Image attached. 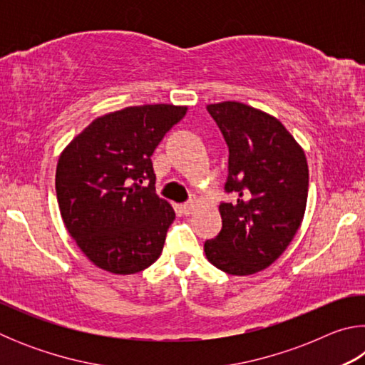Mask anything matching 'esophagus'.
Returning a JSON list of instances; mask_svg holds the SVG:
<instances>
[{
    "label": "esophagus",
    "instance_id": "34e87169",
    "mask_svg": "<svg viewBox=\"0 0 365 365\" xmlns=\"http://www.w3.org/2000/svg\"><path fill=\"white\" fill-rule=\"evenodd\" d=\"M193 207H195V202H193V201H187V202H183V205L180 206L182 212H183L185 215H190L191 211H193Z\"/></svg>",
    "mask_w": 365,
    "mask_h": 365
}]
</instances>
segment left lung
<instances>
[{
	"mask_svg": "<svg viewBox=\"0 0 365 365\" xmlns=\"http://www.w3.org/2000/svg\"><path fill=\"white\" fill-rule=\"evenodd\" d=\"M228 146L219 206L222 230L206 240L207 261L230 275H251L279 259L304 217L309 169L304 151L280 120L225 101L206 108Z\"/></svg>",
	"mask_w": 365,
	"mask_h": 365,
	"instance_id": "obj_1",
	"label": "left lung"
}]
</instances>
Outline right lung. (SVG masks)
<instances>
[{"label": "right lung", "instance_id": "obj_1", "mask_svg": "<svg viewBox=\"0 0 365 365\" xmlns=\"http://www.w3.org/2000/svg\"><path fill=\"white\" fill-rule=\"evenodd\" d=\"M185 114L187 108L174 104L115 110L91 122L59 156L64 225L100 269L137 274L163 252L175 212L156 195L151 156Z\"/></svg>", "mask_w": 365, "mask_h": 365}]
</instances>
